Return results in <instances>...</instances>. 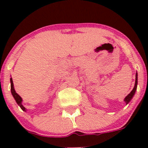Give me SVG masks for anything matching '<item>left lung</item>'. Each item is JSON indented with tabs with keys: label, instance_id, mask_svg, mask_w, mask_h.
I'll list each match as a JSON object with an SVG mask.
<instances>
[{
	"label": "left lung",
	"instance_id": "1",
	"mask_svg": "<svg viewBox=\"0 0 148 148\" xmlns=\"http://www.w3.org/2000/svg\"><path fill=\"white\" fill-rule=\"evenodd\" d=\"M137 86H138V73H136V75H135V86H134V88L132 89V90L131 91L129 95H128L125 98V99H124V101H125V103H126V104H127L128 103L130 102L131 99H132V97H133L134 95H135V92H136V90H137Z\"/></svg>",
	"mask_w": 148,
	"mask_h": 148
}]
</instances>
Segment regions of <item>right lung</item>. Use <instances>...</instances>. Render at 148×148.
<instances>
[{"label": "right lung", "mask_w": 148, "mask_h": 148, "mask_svg": "<svg viewBox=\"0 0 148 148\" xmlns=\"http://www.w3.org/2000/svg\"><path fill=\"white\" fill-rule=\"evenodd\" d=\"M10 90H11V94H12V95H13V98H14L15 100H16V103H17V104H18L19 107H20L21 108V110H23V111L26 112V109L25 108V107H23V104H22V102H23V99H22V98L21 97L19 96V95H18L17 93H16V91H15L14 86H13V79H12V78L10 79Z\"/></svg>", "instance_id": "right-lung-1"}]
</instances>
